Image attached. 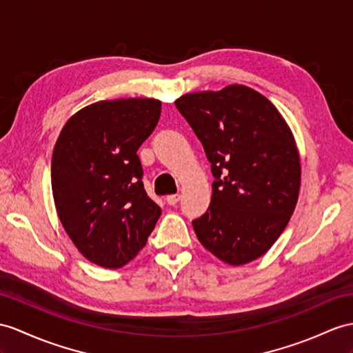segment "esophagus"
Masks as SVG:
<instances>
[{
  "mask_svg": "<svg viewBox=\"0 0 353 353\" xmlns=\"http://www.w3.org/2000/svg\"><path fill=\"white\" fill-rule=\"evenodd\" d=\"M179 194H169V196H166V202L169 203V205H176L178 203V201H179Z\"/></svg>",
  "mask_w": 353,
  "mask_h": 353,
  "instance_id": "34e87169",
  "label": "esophagus"
}]
</instances>
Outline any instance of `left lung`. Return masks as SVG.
<instances>
[{
    "label": "left lung",
    "mask_w": 353,
    "mask_h": 353,
    "mask_svg": "<svg viewBox=\"0 0 353 353\" xmlns=\"http://www.w3.org/2000/svg\"><path fill=\"white\" fill-rule=\"evenodd\" d=\"M175 106L211 163L208 210L193 220L201 244L239 266L263 256L295 211L301 159L294 133L272 103L245 85L184 94Z\"/></svg>",
    "instance_id": "8db88e82"
}]
</instances>
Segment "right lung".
Instances as JSON below:
<instances>
[{
    "mask_svg": "<svg viewBox=\"0 0 353 353\" xmlns=\"http://www.w3.org/2000/svg\"><path fill=\"white\" fill-rule=\"evenodd\" d=\"M161 101L101 100L77 110L59 133L50 168L59 221L81 254L121 268L139 253L160 217L137 157L156 128Z\"/></svg>",
    "mask_w": 353,
    "mask_h": 353,
    "instance_id": "right-lung-1",
    "label": "right lung"
}]
</instances>
